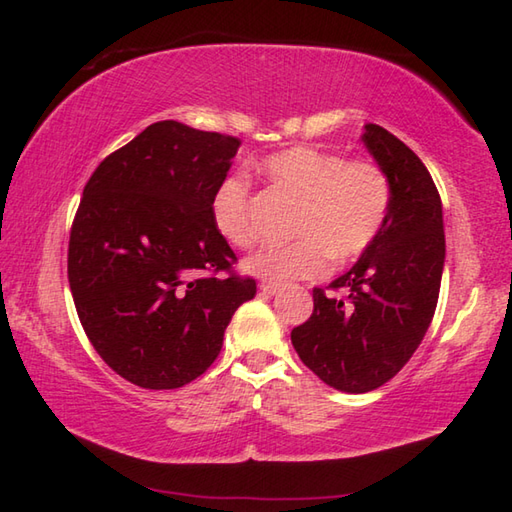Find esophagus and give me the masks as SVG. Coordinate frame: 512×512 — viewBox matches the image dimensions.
Segmentation results:
<instances>
[{"instance_id":"34e87169","label":"esophagus","mask_w":512,"mask_h":512,"mask_svg":"<svg viewBox=\"0 0 512 512\" xmlns=\"http://www.w3.org/2000/svg\"><path fill=\"white\" fill-rule=\"evenodd\" d=\"M259 291H262V293H266V295H275L277 291H280V284H275V282H262V284H259Z\"/></svg>"}]
</instances>
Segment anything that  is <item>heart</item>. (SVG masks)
I'll return each mask as SVG.
<instances>
[{"instance_id": "obj_1", "label": "heart", "mask_w": 512, "mask_h": 512, "mask_svg": "<svg viewBox=\"0 0 512 512\" xmlns=\"http://www.w3.org/2000/svg\"><path fill=\"white\" fill-rule=\"evenodd\" d=\"M275 190L297 201L286 246H271L246 259V271L271 282L311 280L333 264H347L374 244L383 230L392 183L374 161L353 159L313 145L268 154L259 163ZM210 219L221 239L237 248L257 244L250 212V183L239 174L221 179L210 197Z\"/></svg>"}]
</instances>
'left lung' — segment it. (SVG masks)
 Masks as SVG:
<instances>
[{
  "label": "left lung",
  "instance_id": "left-lung-1",
  "mask_svg": "<svg viewBox=\"0 0 512 512\" xmlns=\"http://www.w3.org/2000/svg\"><path fill=\"white\" fill-rule=\"evenodd\" d=\"M367 150L392 183L383 230L351 271L313 288V313L291 331L297 356L340 392L365 394L401 371L421 345L439 302L445 259L439 190L423 161L380 125H365Z\"/></svg>",
  "mask_w": 512,
  "mask_h": 512
}]
</instances>
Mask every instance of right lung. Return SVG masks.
I'll return each mask as SVG.
<instances>
[{
  "instance_id": "obj_1",
  "label": "right lung",
  "mask_w": 512,
  "mask_h": 512,
  "mask_svg": "<svg viewBox=\"0 0 512 512\" xmlns=\"http://www.w3.org/2000/svg\"><path fill=\"white\" fill-rule=\"evenodd\" d=\"M239 138L161 120L91 174L73 217L67 273L98 356L143 389L192 383L253 300V277L212 226L210 197Z\"/></svg>"
}]
</instances>
